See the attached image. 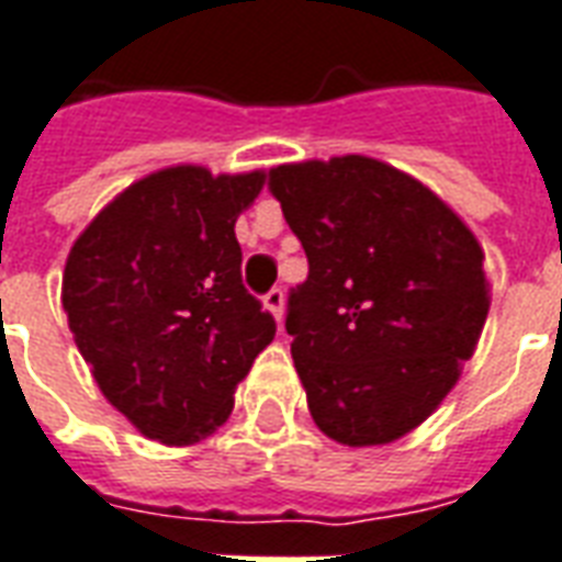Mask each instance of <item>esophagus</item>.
I'll return each instance as SVG.
<instances>
[{
    "instance_id": "obj_1",
    "label": "esophagus",
    "mask_w": 562,
    "mask_h": 562,
    "mask_svg": "<svg viewBox=\"0 0 562 562\" xmlns=\"http://www.w3.org/2000/svg\"><path fill=\"white\" fill-rule=\"evenodd\" d=\"M265 306H268L270 313L277 322H282V310H285V294H282L280 285H273L268 294H265Z\"/></svg>"
}]
</instances>
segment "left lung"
<instances>
[{"label":"left lung","mask_w":562,"mask_h":562,"mask_svg":"<svg viewBox=\"0 0 562 562\" xmlns=\"http://www.w3.org/2000/svg\"><path fill=\"white\" fill-rule=\"evenodd\" d=\"M268 190L310 261L285 330L315 426L345 447L408 435L476 348L482 247L429 187L360 154L277 166Z\"/></svg>","instance_id":"8db88e82"}]
</instances>
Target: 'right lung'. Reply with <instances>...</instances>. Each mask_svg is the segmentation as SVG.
Returning a JSON list of instances; mask_svg holds the SVG:
<instances>
[{
    "instance_id": "1",
    "label": "right lung",
    "mask_w": 562,
    "mask_h": 562,
    "mask_svg": "<svg viewBox=\"0 0 562 562\" xmlns=\"http://www.w3.org/2000/svg\"><path fill=\"white\" fill-rule=\"evenodd\" d=\"M261 184L265 172L160 169L112 199L70 249V334L103 396L145 438L184 447L223 426L277 334L244 289L235 238Z\"/></svg>"
}]
</instances>
